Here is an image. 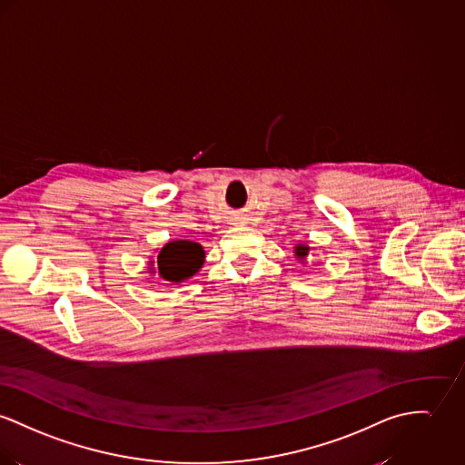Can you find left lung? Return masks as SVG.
<instances>
[{
	"instance_id": "obj_1",
	"label": "left lung",
	"mask_w": 465,
	"mask_h": 465,
	"mask_svg": "<svg viewBox=\"0 0 465 465\" xmlns=\"http://www.w3.org/2000/svg\"><path fill=\"white\" fill-rule=\"evenodd\" d=\"M293 252H295V258L304 260V258L308 256V252H310V246H306V244H297V246L293 248Z\"/></svg>"
}]
</instances>
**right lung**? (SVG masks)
<instances>
[{
    "mask_svg": "<svg viewBox=\"0 0 465 465\" xmlns=\"http://www.w3.org/2000/svg\"><path fill=\"white\" fill-rule=\"evenodd\" d=\"M203 262L205 251L202 244L193 241H173L157 252V267H152L155 262H148V269L152 274L157 272L161 280L179 285L193 278L203 267Z\"/></svg>",
    "mask_w": 465,
    "mask_h": 465,
    "instance_id": "obj_1",
    "label": "right lung"
}]
</instances>
